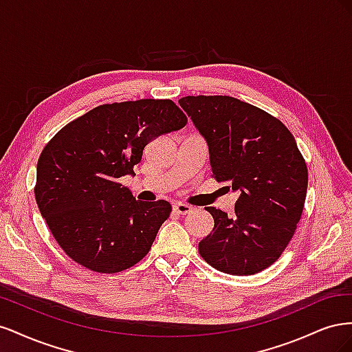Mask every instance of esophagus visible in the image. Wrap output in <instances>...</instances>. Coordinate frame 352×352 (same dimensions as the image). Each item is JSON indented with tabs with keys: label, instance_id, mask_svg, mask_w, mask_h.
Masks as SVG:
<instances>
[{
	"label": "esophagus",
	"instance_id": "esophagus-1",
	"mask_svg": "<svg viewBox=\"0 0 352 352\" xmlns=\"http://www.w3.org/2000/svg\"><path fill=\"white\" fill-rule=\"evenodd\" d=\"M190 211H192V207L186 206V204H182V202H177V204L173 206V212H176V214H179V216L189 214Z\"/></svg>",
	"mask_w": 352,
	"mask_h": 352
}]
</instances>
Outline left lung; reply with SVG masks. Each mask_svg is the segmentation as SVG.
I'll list each match as a JSON object with an SVG mask.
<instances>
[{
    "label": "left lung",
    "instance_id": "8db88e82",
    "mask_svg": "<svg viewBox=\"0 0 352 352\" xmlns=\"http://www.w3.org/2000/svg\"><path fill=\"white\" fill-rule=\"evenodd\" d=\"M206 138L212 177L238 190L235 212L207 207L214 228L198 243L211 267L255 274L278 260L301 219L308 172L289 129L272 114L225 95L179 100Z\"/></svg>",
    "mask_w": 352,
    "mask_h": 352
}]
</instances>
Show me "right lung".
Returning <instances> with one entry per match:
<instances>
[{"instance_id": "right-lung-1", "label": "right lung", "mask_w": 352, "mask_h": 352, "mask_svg": "<svg viewBox=\"0 0 352 352\" xmlns=\"http://www.w3.org/2000/svg\"><path fill=\"white\" fill-rule=\"evenodd\" d=\"M186 123L172 100H138L98 105L52 136L38 160L35 198L67 257L109 274L145 257L172 206L135 199L117 179L133 173L148 142Z\"/></svg>"}]
</instances>
